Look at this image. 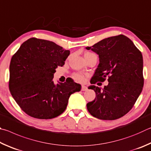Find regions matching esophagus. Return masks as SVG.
<instances>
[{
	"instance_id": "esophagus-1",
	"label": "esophagus",
	"mask_w": 151,
	"mask_h": 151,
	"mask_svg": "<svg viewBox=\"0 0 151 151\" xmlns=\"http://www.w3.org/2000/svg\"><path fill=\"white\" fill-rule=\"evenodd\" d=\"M88 90V87L85 85L81 86V91H87Z\"/></svg>"
}]
</instances>
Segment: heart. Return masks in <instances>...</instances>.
Listing matches in <instances>:
<instances>
[{
    "instance_id": "1",
    "label": "heart",
    "mask_w": 151,
    "mask_h": 151,
    "mask_svg": "<svg viewBox=\"0 0 151 151\" xmlns=\"http://www.w3.org/2000/svg\"><path fill=\"white\" fill-rule=\"evenodd\" d=\"M93 53H91V52H87L84 55H88V54H92ZM73 78L75 79L76 80L79 81H82L83 80V77L82 75H81L80 73H74L73 75Z\"/></svg>"
}]
</instances>
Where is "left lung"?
Masks as SVG:
<instances>
[{
  "label": "left lung",
  "instance_id": "left-lung-1",
  "mask_svg": "<svg viewBox=\"0 0 151 151\" xmlns=\"http://www.w3.org/2000/svg\"><path fill=\"white\" fill-rule=\"evenodd\" d=\"M99 55V63L89 89L96 96L87 104L93 117L115 120L126 115L135 104L144 85L143 60L140 50L127 37L120 35L105 38L91 47H86ZM108 79L109 83L101 90L94 86Z\"/></svg>",
  "mask_w": 151,
  "mask_h": 151
}]
</instances>
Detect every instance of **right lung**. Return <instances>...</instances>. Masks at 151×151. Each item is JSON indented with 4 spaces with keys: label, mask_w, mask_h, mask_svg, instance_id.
<instances>
[{
    "label": "right lung",
    "mask_w": 151,
    "mask_h": 151,
    "mask_svg": "<svg viewBox=\"0 0 151 151\" xmlns=\"http://www.w3.org/2000/svg\"><path fill=\"white\" fill-rule=\"evenodd\" d=\"M70 50L51 41L31 38L12 55L10 64L9 89L24 112L39 119L58 117L67 107L69 97L81 90L72 79L55 84L58 66H63Z\"/></svg>",
    "instance_id": "1"
}]
</instances>
